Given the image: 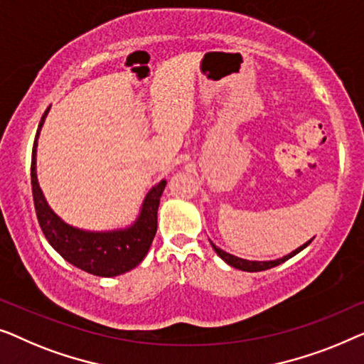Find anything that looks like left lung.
Returning <instances> with one entry per match:
<instances>
[{
	"label": "left lung",
	"mask_w": 364,
	"mask_h": 364,
	"mask_svg": "<svg viewBox=\"0 0 364 364\" xmlns=\"http://www.w3.org/2000/svg\"><path fill=\"white\" fill-rule=\"evenodd\" d=\"M311 240H314V239H310L309 242H305L304 245H300L299 249H295L294 252H290L289 255H284L282 259H277V260H264V262H260V260H245V259L235 257V255L226 252V250L219 249L216 244L211 242V245H213V249L216 250V254L219 255V257H221V259L224 260V262H228L229 265H231V267H235V269H239V270H244V272H260V270L272 269V267H275V265H280L282 262H285V260H289L290 257H294L295 254H299L300 250H304V249L306 247V245H309V244L311 242Z\"/></svg>",
	"instance_id": "8db88e82"
}]
</instances>
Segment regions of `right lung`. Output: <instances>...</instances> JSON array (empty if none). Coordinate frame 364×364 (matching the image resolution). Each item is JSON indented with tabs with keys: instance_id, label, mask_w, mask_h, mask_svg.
<instances>
[{
	"instance_id": "1",
	"label": "right lung",
	"mask_w": 364,
	"mask_h": 364,
	"mask_svg": "<svg viewBox=\"0 0 364 364\" xmlns=\"http://www.w3.org/2000/svg\"><path fill=\"white\" fill-rule=\"evenodd\" d=\"M44 112L39 122V129L34 138L33 158H31V186L39 226L43 229L49 244L63 257L80 270H85L99 277H115L135 269L145 259V255L156 234L158 206L166 181L155 184L143 199L140 214L132 226L117 231H84L64 223L53 209L49 208L43 191H41L38 175H36V148H38L39 132L48 115Z\"/></svg>"
}]
</instances>
